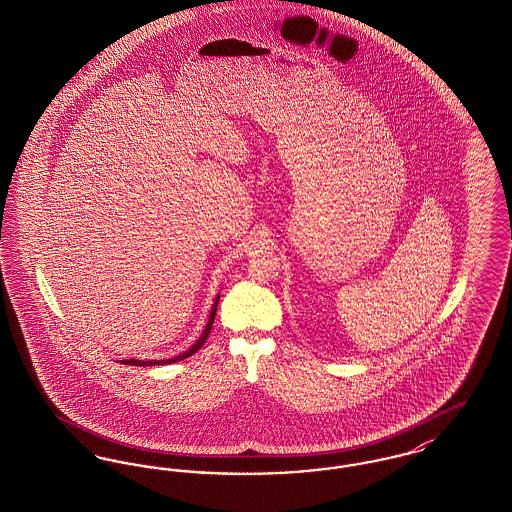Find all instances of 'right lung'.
<instances>
[{"label": "right lung", "mask_w": 512, "mask_h": 512, "mask_svg": "<svg viewBox=\"0 0 512 512\" xmlns=\"http://www.w3.org/2000/svg\"><path fill=\"white\" fill-rule=\"evenodd\" d=\"M218 300H220V296H216V300L212 303L211 315H209V321H207V327H205V331L203 334L199 336V340L187 350V352H183L180 356H176V358H170V360H152V361H143V360H123L121 363H125V365H164V363H176V361L185 360V358H189L191 354H195L203 344H205V340H207V336H209V332L212 329V323H214V315H216V305H218Z\"/></svg>", "instance_id": "obj_1"}]
</instances>
